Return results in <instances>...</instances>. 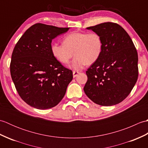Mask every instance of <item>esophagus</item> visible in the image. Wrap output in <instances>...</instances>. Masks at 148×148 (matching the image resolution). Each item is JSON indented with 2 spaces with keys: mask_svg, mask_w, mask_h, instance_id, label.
I'll list each match as a JSON object with an SVG mask.
<instances>
[{
  "mask_svg": "<svg viewBox=\"0 0 148 148\" xmlns=\"http://www.w3.org/2000/svg\"><path fill=\"white\" fill-rule=\"evenodd\" d=\"M78 74H79V72H77V71H73V77H76Z\"/></svg>",
  "mask_w": 148,
  "mask_h": 148,
  "instance_id": "obj_1",
  "label": "esophagus"
}]
</instances>
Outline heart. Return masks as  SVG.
I'll use <instances>...</instances> for the list:
<instances>
[{"label": "heart", "instance_id": "obj_1", "mask_svg": "<svg viewBox=\"0 0 148 148\" xmlns=\"http://www.w3.org/2000/svg\"><path fill=\"white\" fill-rule=\"evenodd\" d=\"M63 42L52 44V55L56 60L65 65L74 54L76 57L69 65L74 71H79L86 65L98 60L103 50L102 37L96 32H72L64 37Z\"/></svg>", "mask_w": 148, "mask_h": 148}]
</instances>
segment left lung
Wrapping results in <instances>:
<instances>
[{
  "label": "left lung",
  "mask_w": 148,
  "mask_h": 148,
  "mask_svg": "<svg viewBox=\"0 0 148 148\" xmlns=\"http://www.w3.org/2000/svg\"><path fill=\"white\" fill-rule=\"evenodd\" d=\"M99 34L103 50L98 60L86 72L84 87L97 104L116 105L129 95L138 77V55L128 33L118 24L107 22L86 28Z\"/></svg>",
  "instance_id": "8db88e82"
}]
</instances>
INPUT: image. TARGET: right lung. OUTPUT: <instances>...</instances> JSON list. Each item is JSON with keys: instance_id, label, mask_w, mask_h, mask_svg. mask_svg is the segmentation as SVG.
Instances as JSON below:
<instances>
[{"instance_id": "add662e5", "label": "right lung", "mask_w": 148, "mask_h": 148, "mask_svg": "<svg viewBox=\"0 0 148 148\" xmlns=\"http://www.w3.org/2000/svg\"><path fill=\"white\" fill-rule=\"evenodd\" d=\"M69 29L36 23L26 30L13 49L12 81L21 98L34 108L56 106L72 80V71L56 60L51 51L52 40Z\"/></svg>"}]
</instances>
